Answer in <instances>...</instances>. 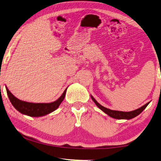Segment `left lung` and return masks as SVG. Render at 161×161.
I'll use <instances>...</instances> for the list:
<instances>
[{
  "label": "left lung",
  "instance_id": "1",
  "mask_svg": "<svg viewBox=\"0 0 161 161\" xmlns=\"http://www.w3.org/2000/svg\"><path fill=\"white\" fill-rule=\"evenodd\" d=\"M91 97L93 101V102L96 103V105L97 106L101 111H103V112L109 116V117L114 119H131L137 117V115H139L147 107V106L150 103V102L147 103L146 104H145L144 106H142V107L137 108V109L136 110L132 111V112H121V111L111 110L109 108H107L104 107V106H101L99 103H98L97 101H96V100L92 96H91Z\"/></svg>",
  "mask_w": 161,
  "mask_h": 161
}]
</instances>
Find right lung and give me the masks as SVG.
I'll return each instance as SVG.
<instances>
[{
	"instance_id": "add662e5",
	"label": "right lung",
	"mask_w": 161,
	"mask_h": 161,
	"mask_svg": "<svg viewBox=\"0 0 161 161\" xmlns=\"http://www.w3.org/2000/svg\"><path fill=\"white\" fill-rule=\"evenodd\" d=\"M66 91L67 88L64 91L63 93L60 97L58 100L53 101V102L36 103L19 100V98L15 97L10 92L8 88H6L7 94H8L9 100L11 102L12 105L14 106V108L20 113L23 114L34 117H42V116H45L56 110L59 107V106L60 105L62 101L65 98Z\"/></svg>"
}]
</instances>
